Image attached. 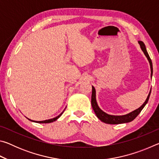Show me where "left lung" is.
Returning <instances> with one entry per match:
<instances>
[{
  "instance_id": "left-lung-1",
  "label": "left lung",
  "mask_w": 159,
  "mask_h": 159,
  "mask_svg": "<svg viewBox=\"0 0 159 159\" xmlns=\"http://www.w3.org/2000/svg\"><path fill=\"white\" fill-rule=\"evenodd\" d=\"M139 45H140V48L143 51L144 54L146 56L148 61H149V64H150V68H151V76H152L153 74V66H152V61L149 57V54H148L146 47H145L144 43L142 41H138ZM92 97H91V104H92L93 109L95 111V114L99 120H102V122L108 123V124H120V123H129L133 120L134 118H135L138 116L139 115V113L141 112L142 109L144 108V106L146 105L147 103L148 102V100L149 99V96L151 94V90H152V88H151V90L149 93V95L147 96V98L144 104L139 107V108L137 109L134 110V111L129 113L128 114L123 115V116H114V115H109L107 113L104 112L102 110L99 108L98 103H97L96 101V91L95 88L92 86Z\"/></svg>"
}]
</instances>
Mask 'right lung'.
Segmentation results:
<instances>
[{
	"label": "right lung",
	"instance_id": "obj_1",
	"mask_svg": "<svg viewBox=\"0 0 159 159\" xmlns=\"http://www.w3.org/2000/svg\"><path fill=\"white\" fill-rule=\"evenodd\" d=\"M64 111H64L61 113V114L59 115V116H56L55 118H51V119H48V120H41V121H35V120H31V119H28L29 120H31V121H33V122H36V123H52V122H54V121H55L57 119H58L59 118H60L61 116V114H63V112Z\"/></svg>",
	"mask_w": 159,
	"mask_h": 159
}]
</instances>
